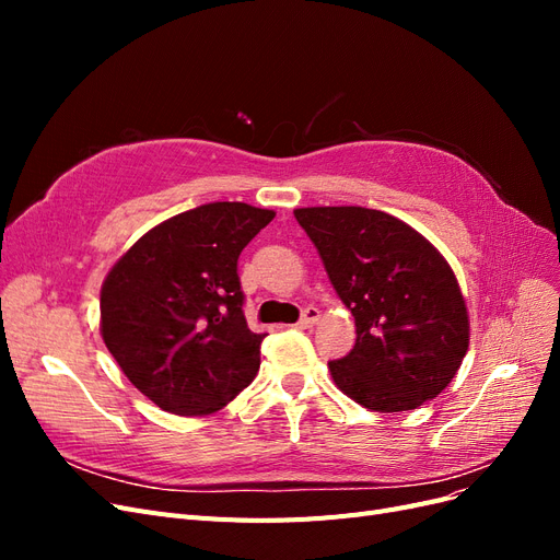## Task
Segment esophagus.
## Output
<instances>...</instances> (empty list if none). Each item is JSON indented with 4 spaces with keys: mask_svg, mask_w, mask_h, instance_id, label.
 <instances>
[{
    "mask_svg": "<svg viewBox=\"0 0 560 560\" xmlns=\"http://www.w3.org/2000/svg\"><path fill=\"white\" fill-rule=\"evenodd\" d=\"M317 319H319V311H317V308H306V311L301 313V319L296 322V325H299L301 329H308V327L317 325Z\"/></svg>",
    "mask_w": 560,
    "mask_h": 560,
    "instance_id": "1",
    "label": "esophagus"
}]
</instances>
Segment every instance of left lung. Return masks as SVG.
Returning a JSON list of instances; mask_svg holds the SVG:
<instances>
[{"label": "left lung", "mask_w": 560, "mask_h": 560, "mask_svg": "<svg viewBox=\"0 0 560 560\" xmlns=\"http://www.w3.org/2000/svg\"><path fill=\"white\" fill-rule=\"evenodd\" d=\"M358 341L329 362L343 395L378 413L418 409L453 381L469 315L453 268L401 219L358 206L299 208Z\"/></svg>", "instance_id": "left-lung-1"}]
</instances>
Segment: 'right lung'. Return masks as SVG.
<instances>
[{
	"label": "right lung",
	"mask_w": 560,
	"mask_h": 560,
	"mask_svg": "<svg viewBox=\"0 0 560 560\" xmlns=\"http://www.w3.org/2000/svg\"><path fill=\"white\" fill-rule=\"evenodd\" d=\"M273 210L208 202L147 231L103 282L100 331L128 381L167 413L206 416L259 371L238 257Z\"/></svg>",
	"instance_id": "1"
}]
</instances>
